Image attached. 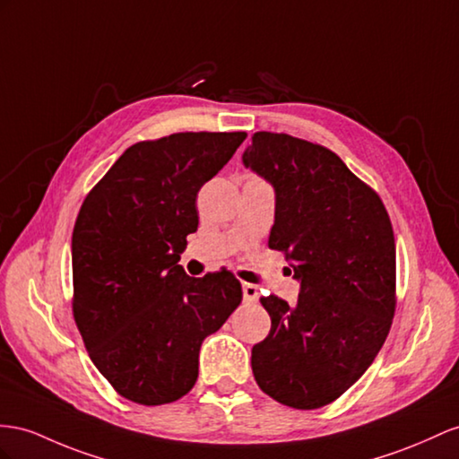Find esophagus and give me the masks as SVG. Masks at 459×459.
<instances>
[{
	"label": "esophagus",
	"mask_w": 459,
	"mask_h": 459,
	"mask_svg": "<svg viewBox=\"0 0 459 459\" xmlns=\"http://www.w3.org/2000/svg\"><path fill=\"white\" fill-rule=\"evenodd\" d=\"M242 295L246 302H255L257 300V287L252 283H244L242 285Z\"/></svg>",
	"instance_id": "34e87169"
}]
</instances>
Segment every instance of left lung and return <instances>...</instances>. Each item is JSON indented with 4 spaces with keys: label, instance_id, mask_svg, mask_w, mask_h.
Returning a JSON list of instances; mask_svg holds the SVG:
<instances>
[{
    "label": "left lung",
    "instance_id": "obj_1",
    "mask_svg": "<svg viewBox=\"0 0 459 459\" xmlns=\"http://www.w3.org/2000/svg\"><path fill=\"white\" fill-rule=\"evenodd\" d=\"M242 160L275 187L269 248L300 281L295 307L260 299L272 330L252 349L254 378L279 403L318 409L360 378L390 333L392 221L380 195L318 143L257 132Z\"/></svg>",
    "mask_w": 459,
    "mask_h": 459
}]
</instances>
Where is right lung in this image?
Segmentation results:
<instances>
[{
    "mask_svg": "<svg viewBox=\"0 0 459 459\" xmlns=\"http://www.w3.org/2000/svg\"><path fill=\"white\" fill-rule=\"evenodd\" d=\"M246 132H184L126 149L87 194L74 227V318L91 360L122 397L172 403L197 380L204 339L242 302L227 269L178 265L195 199Z\"/></svg>",
    "mask_w": 459,
    "mask_h": 459,
    "instance_id": "1",
    "label": "right lung"
}]
</instances>
